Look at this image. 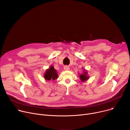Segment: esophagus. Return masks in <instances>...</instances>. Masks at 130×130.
I'll return each instance as SVG.
<instances>
[{
  "instance_id": "1",
  "label": "esophagus",
  "mask_w": 130,
  "mask_h": 130,
  "mask_svg": "<svg viewBox=\"0 0 130 130\" xmlns=\"http://www.w3.org/2000/svg\"><path fill=\"white\" fill-rule=\"evenodd\" d=\"M64 69L65 70H69L70 69L69 67H68V66H65L64 67Z\"/></svg>"
}]
</instances>
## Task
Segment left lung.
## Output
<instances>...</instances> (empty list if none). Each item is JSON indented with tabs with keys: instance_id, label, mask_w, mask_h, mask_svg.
Returning a JSON list of instances; mask_svg holds the SVG:
<instances>
[{
	"instance_id": "8db88e82",
	"label": "left lung",
	"mask_w": 130,
	"mask_h": 130,
	"mask_svg": "<svg viewBox=\"0 0 130 130\" xmlns=\"http://www.w3.org/2000/svg\"><path fill=\"white\" fill-rule=\"evenodd\" d=\"M83 72H84L82 74H80V80L82 81H86L89 78V77L87 76V72L86 71H85V70H83Z\"/></svg>"
}]
</instances>
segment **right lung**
I'll return each mask as SVG.
<instances>
[{"label": "right lung", "instance_id": "right-lung-1", "mask_svg": "<svg viewBox=\"0 0 130 130\" xmlns=\"http://www.w3.org/2000/svg\"><path fill=\"white\" fill-rule=\"evenodd\" d=\"M44 79L47 80H54L58 78V74L53 66H51L45 71L44 75Z\"/></svg>", "mask_w": 130, "mask_h": 130}]
</instances>
